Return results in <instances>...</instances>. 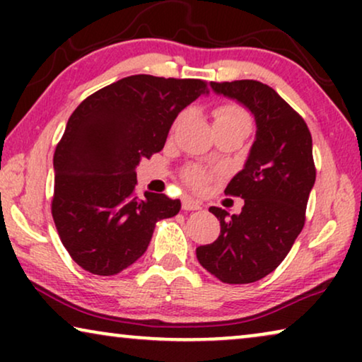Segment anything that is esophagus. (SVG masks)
Returning <instances> with one entry per match:
<instances>
[{"label": "esophagus", "instance_id": "1", "mask_svg": "<svg viewBox=\"0 0 362 362\" xmlns=\"http://www.w3.org/2000/svg\"><path fill=\"white\" fill-rule=\"evenodd\" d=\"M197 209H201L199 202L192 199V197H185V199H182V211H197Z\"/></svg>", "mask_w": 362, "mask_h": 362}]
</instances>
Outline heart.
<instances>
[{"label":"heart","instance_id":"heart-1","mask_svg":"<svg viewBox=\"0 0 362 362\" xmlns=\"http://www.w3.org/2000/svg\"><path fill=\"white\" fill-rule=\"evenodd\" d=\"M212 117H214V127L217 125H244L250 127V117L244 108L237 103H222V105L216 107L214 112H212ZM186 182L196 189H202L207 182L211 180V173L206 171L204 168L201 166H187L185 173Z\"/></svg>","mask_w":362,"mask_h":362}]
</instances>
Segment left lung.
Segmentation results:
<instances>
[{
  "label": "left lung",
  "mask_w": 362,
  "mask_h": 362,
  "mask_svg": "<svg viewBox=\"0 0 362 362\" xmlns=\"http://www.w3.org/2000/svg\"><path fill=\"white\" fill-rule=\"evenodd\" d=\"M211 87L249 108L257 133L244 170L226 187V194L245 201L242 212L230 216L209 207L221 221V234L197 247L196 257L224 284H252L284 262L303 229L316 180L313 143L303 118L265 83L211 82Z\"/></svg>",
  "instance_id": "obj_1"
}]
</instances>
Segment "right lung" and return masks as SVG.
I'll return each mask as SVG.
<instances>
[{
  "mask_svg": "<svg viewBox=\"0 0 362 362\" xmlns=\"http://www.w3.org/2000/svg\"><path fill=\"white\" fill-rule=\"evenodd\" d=\"M201 78L130 76L88 95L54 151L52 219L69 255L93 275L120 274L148 249L180 199L135 192L141 158L165 146L182 108L207 93Z\"/></svg>",
  "mask_w": 362,
  "mask_h": 362,
  "instance_id": "obj_1",
  "label": "right lung"
}]
</instances>
